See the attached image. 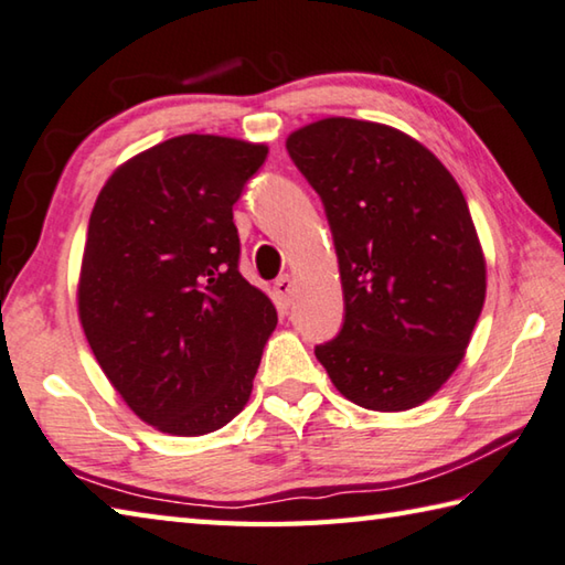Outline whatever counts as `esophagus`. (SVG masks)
I'll use <instances>...</instances> for the list:
<instances>
[{"label":"esophagus","mask_w":565,"mask_h":565,"mask_svg":"<svg viewBox=\"0 0 565 565\" xmlns=\"http://www.w3.org/2000/svg\"><path fill=\"white\" fill-rule=\"evenodd\" d=\"M274 291H276V299L284 306V309H289L291 299H294V279L289 274H284L281 279H276L274 284Z\"/></svg>","instance_id":"1"}]
</instances>
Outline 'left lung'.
Returning <instances> with one entry per match:
<instances>
[{
    "instance_id": "left-lung-1",
    "label": "left lung",
    "mask_w": 565,
    "mask_h": 565,
    "mask_svg": "<svg viewBox=\"0 0 565 565\" xmlns=\"http://www.w3.org/2000/svg\"><path fill=\"white\" fill-rule=\"evenodd\" d=\"M286 150L323 202L343 284V326L316 358L355 405L417 407L461 363L484 306L465 194L425 146L381 122L318 120Z\"/></svg>"
}]
</instances>
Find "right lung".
Returning <instances> with one entry per match:
<instances>
[{
  "label": "right lung",
  "mask_w": 565,
  "mask_h": 565,
  "mask_svg": "<svg viewBox=\"0 0 565 565\" xmlns=\"http://www.w3.org/2000/svg\"><path fill=\"white\" fill-rule=\"evenodd\" d=\"M266 152L178 136L113 172L90 212L81 326L113 387L162 433H214L252 395L276 309L239 274L232 207Z\"/></svg>",
  "instance_id": "1"
}]
</instances>
